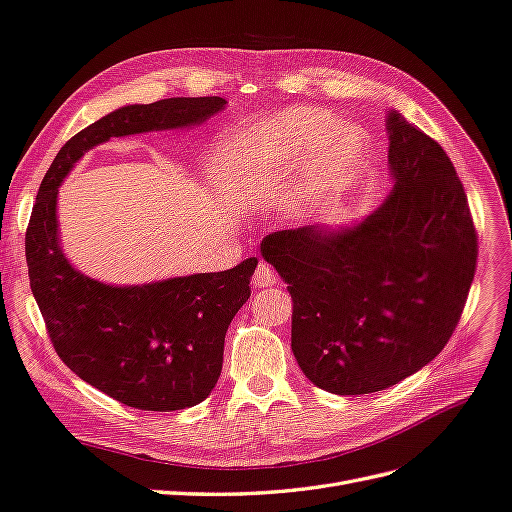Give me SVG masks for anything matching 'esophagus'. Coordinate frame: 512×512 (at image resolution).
Returning <instances> with one entry per match:
<instances>
[{"mask_svg": "<svg viewBox=\"0 0 512 512\" xmlns=\"http://www.w3.org/2000/svg\"><path fill=\"white\" fill-rule=\"evenodd\" d=\"M276 283H279V274L274 272L272 266H268V264H264V261H261L257 270H255V274H253V285L255 287H272Z\"/></svg>", "mask_w": 512, "mask_h": 512, "instance_id": "obj_1", "label": "esophagus"}]
</instances>
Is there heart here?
I'll return each instance as SVG.
<instances>
[{
    "instance_id": "1",
    "label": "heart",
    "mask_w": 512,
    "mask_h": 512,
    "mask_svg": "<svg viewBox=\"0 0 512 512\" xmlns=\"http://www.w3.org/2000/svg\"><path fill=\"white\" fill-rule=\"evenodd\" d=\"M332 126L334 118L324 111H283L238 135L229 163L244 178H272L300 163L289 212L313 216L360 180L369 158V141L360 128L341 126L330 133Z\"/></svg>"
}]
</instances>
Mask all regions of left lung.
<instances>
[{
  "label": "left lung",
  "instance_id": "8db88e82",
  "mask_svg": "<svg viewBox=\"0 0 512 512\" xmlns=\"http://www.w3.org/2000/svg\"><path fill=\"white\" fill-rule=\"evenodd\" d=\"M388 199L352 227L274 231L261 255L294 300L291 349L334 394H369L429 364L455 332L478 238L448 154L390 111Z\"/></svg>",
  "mask_w": 512,
  "mask_h": 512
}]
</instances>
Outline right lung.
<instances>
[{"instance_id": "obj_1", "label": "right lung", "mask_w": 512, "mask_h": 512, "mask_svg": "<svg viewBox=\"0 0 512 512\" xmlns=\"http://www.w3.org/2000/svg\"><path fill=\"white\" fill-rule=\"evenodd\" d=\"M218 96L128 105L83 128L57 152L25 233L29 287L66 367L115 401L145 412L201 403L223 369L225 334L251 298L257 257L225 272L145 285H107L70 266L57 233V188L77 160L111 137L203 124Z\"/></svg>"}]
</instances>
